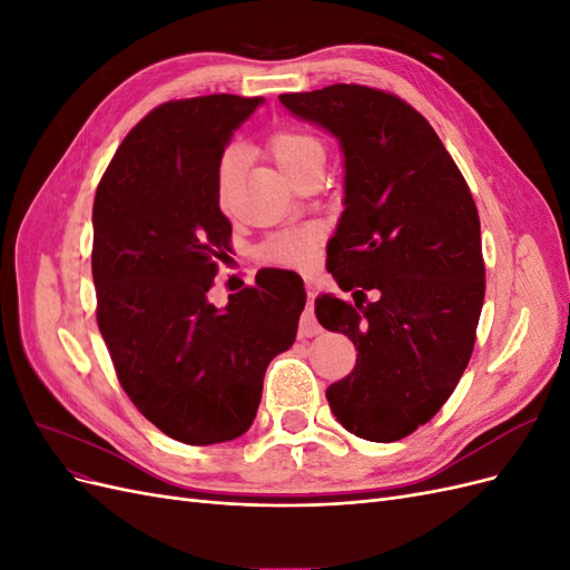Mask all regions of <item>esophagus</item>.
Listing matches in <instances>:
<instances>
[{"instance_id": "esophagus-1", "label": "esophagus", "mask_w": 570, "mask_h": 570, "mask_svg": "<svg viewBox=\"0 0 570 570\" xmlns=\"http://www.w3.org/2000/svg\"><path fill=\"white\" fill-rule=\"evenodd\" d=\"M314 299H316V292L312 287H306V308L302 314V323H299V335L302 337H312L321 331V325L314 316Z\"/></svg>"}]
</instances>
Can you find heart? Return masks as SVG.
<instances>
[{"instance_id":"obj_1","label":"heart","mask_w":570,"mask_h":570,"mask_svg":"<svg viewBox=\"0 0 570 570\" xmlns=\"http://www.w3.org/2000/svg\"><path fill=\"white\" fill-rule=\"evenodd\" d=\"M266 151L271 159L289 180H304L308 174H323V164L327 157L325 142L312 130L299 126H278L266 137ZM239 180H243V151L237 147L223 149L214 170V195L223 212H233ZM323 237L321 226H304L271 235L258 247V256L266 264L287 266V268H306L312 266L316 247Z\"/></svg>"}]
</instances>
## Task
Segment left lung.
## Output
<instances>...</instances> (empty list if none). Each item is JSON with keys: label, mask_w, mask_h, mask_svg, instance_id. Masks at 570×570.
I'll use <instances>...</instances> for the list:
<instances>
[{"label": "left lung", "mask_w": 570, "mask_h": 570, "mask_svg": "<svg viewBox=\"0 0 570 570\" xmlns=\"http://www.w3.org/2000/svg\"><path fill=\"white\" fill-rule=\"evenodd\" d=\"M344 149V212L327 271L354 304L316 299L318 323L356 347L325 390L333 416L371 442H396L450 400L469 366L485 299L480 218L433 126L402 97L356 82L281 95ZM366 291H375L368 303Z\"/></svg>", "instance_id": "obj_1"}]
</instances>
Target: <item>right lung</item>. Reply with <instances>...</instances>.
<instances>
[{"mask_svg":"<svg viewBox=\"0 0 570 570\" xmlns=\"http://www.w3.org/2000/svg\"><path fill=\"white\" fill-rule=\"evenodd\" d=\"M262 97L206 95L151 109L116 149L92 206L97 325L120 387L161 433L216 444L247 433L264 375L292 347L306 295L287 273L216 308L233 226L214 195L216 161Z\"/></svg>","mask_w":570,"mask_h":570,"instance_id":"1","label":"right lung"}]
</instances>
